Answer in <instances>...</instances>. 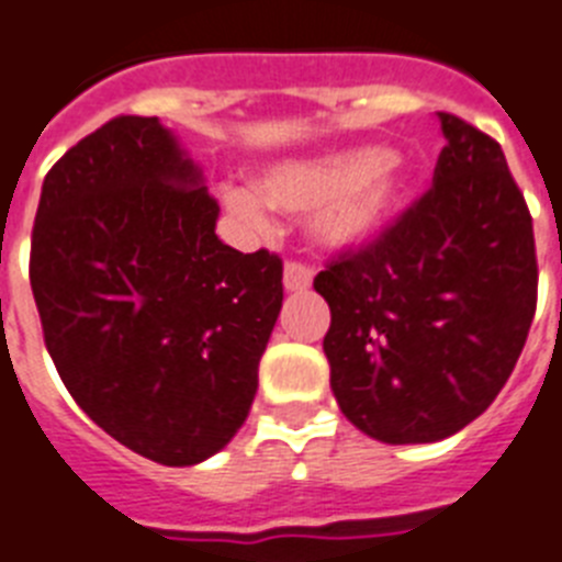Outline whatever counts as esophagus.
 <instances>
[{
  "label": "esophagus",
  "instance_id": "esophagus-1",
  "mask_svg": "<svg viewBox=\"0 0 562 562\" xmlns=\"http://www.w3.org/2000/svg\"><path fill=\"white\" fill-rule=\"evenodd\" d=\"M311 277H314V271L300 259H289L285 271H282V282L289 291H305L311 285Z\"/></svg>",
  "mask_w": 562,
  "mask_h": 562
}]
</instances>
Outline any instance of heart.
Masks as SVG:
<instances>
[{
  "mask_svg": "<svg viewBox=\"0 0 562 562\" xmlns=\"http://www.w3.org/2000/svg\"><path fill=\"white\" fill-rule=\"evenodd\" d=\"M405 165L394 150L348 148L314 159L273 165L257 193L231 188L225 205L248 223L262 220V199L291 214L314 211V234L328 245L366 243L397 209L405 191Z\"/></svg>",
  "mask_w": 562,
  "mask_h": 562,
  "instance_id": "1",
  "label": "heart"
}]
</instances>
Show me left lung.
Masks as SVG:
<instances>
[{
  "label": "left lung",
  "instance_id": "8db88e82",
  "mask_svg": "<svg viewBox=\"0 0 562 562\" xmlns=\"http://www.w3.org/2000/svg\"><path fill=\"white\" fill-rule=\"evenodd\" d=\"M434 182L314 277L339 412L374 440H446L494 403L537 308L529 205L497 139L437 111Z\"/></svg>",
  "mask_w": 562,
  "mask_h": 562
}]
</instances>
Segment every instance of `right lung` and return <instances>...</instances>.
I'll use <instances>...</instances> for the list:
<instances>
[{
    "mask_svg": "<svg viewBox=\"0 0 562 562\" xmlns=\"http://www.w3.org/2000/svg\"><path fill=\"white\" fill-rule=\"evenodd\" d=\"M220 205L157 116H113L42 186L31 289L65 389L113 440L193 465L239 431L282 308V259Z\"/></svg>",
    "mask_w": 562,
    "mask_h": 562,
    "instance_id": "add662e5",
    "label": "right lung"
}]
</instances>
